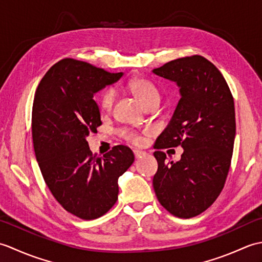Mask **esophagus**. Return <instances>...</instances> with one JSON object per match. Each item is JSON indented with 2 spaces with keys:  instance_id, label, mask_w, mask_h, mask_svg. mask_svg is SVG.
Instances as JSON below:
<instances>
[{
  "instance_id": "34e87169",
  "label": "esophagus",
  "mask_w": 262,
  "mask_h": 262,
  "mask_svg": "<svg viewBox=\"0 0 262 262\" xmlns=\"http://www.w3.org/2000/svg\"><path fill=\"white\" fill-rule=\"evenodd\" d=\"M134 155H135L136 159H141V158L144 157V155H146V153L144 151H138V149H134Z\"/></svg>"
}]
</instances>
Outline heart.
<instances>
[{
    "label": "heart",
    "mask_w": 262,
    "mask_h": 262,
    "mask_svg": "<svg viewBox=\"0 0 262 262\" xmlns=\"http://www.w3.org/2000/svg\"><path fill=\"white\" fill-rule=\"evenodd\" d=\"M126 86L145 108L151 109L158 107V104L160 103L161 94L159 89L149 80L144 79V77H136V79L128 81ZM115 99L116 93L113 89H104L98 97V105L100 110L103 111V113L110 111L115 103ZM119 136L122 140L134 144V145H142L144 143V138L141 134L134 130L127 129V128L119 130Z\"/></svg>",
    "instance_id": "1"
}]
</instances>
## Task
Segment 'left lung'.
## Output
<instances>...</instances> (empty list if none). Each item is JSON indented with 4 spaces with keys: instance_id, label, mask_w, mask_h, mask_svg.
<instances>
[{
    "instance_id": "obj_1",
    "label": "left lung",
    "mask_w": 262,
    "mask_h": 262,
    "mask_svg": "<svg viewBox=\"0 0 262 262\" xmlns=\"http://www.w3.org/2000/svg\"><path fill=\"white\" fill-rule=\"evenodd\" d=\"M153 73L176 82L181 94L154 144V191L170 214L191 219L213 205L224 188L235 138L234 99L219 69L200 55L171 60ZM177 146L184 153L174 164L163 149Z\"/></svg>"
}]
</instances>
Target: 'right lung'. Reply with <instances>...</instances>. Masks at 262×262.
<instances>
[{
	"label": "right lung",
	"mask_w": 262,
	"mask_h": 262,
	"mask_svg": "<svg viewBox=\"0 0 262 262\" xmlns=\"http://www.w3.org/2000/svg\"><path fill=\"white\" fill-rule=\"evenodd\" d=\"M121 76L64 58L48 70L33 99L32 142L43 180L59 205L81 220L109 211L118 199V178L134 162L129 147L117 145L97 157L86 141L102 124L93 94Z\"/></svg>",
	"instance_id": "add662e5"
}]
</instances>
